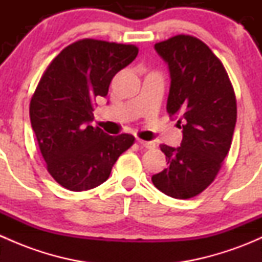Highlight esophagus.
Wrapping results in <instances>:
<instances>
[{
	"label": "esophagus",
	"instance_id": "34e87169",
	"mask_svg": "<svg viewBox=\"0 0 262 262\" xmlns=\"http://www.w3.org/2000/svg\"><path fill=\"white\" fill-rule=\"evenodd\" d=\"M138 143L141 144L142 147L147 148V149H153V148L156 147V143H155V142H152V141H141V139H139Z\"/></svg>",
	"mask_w": 262,
	"mask_h": 262
}]
</instances>
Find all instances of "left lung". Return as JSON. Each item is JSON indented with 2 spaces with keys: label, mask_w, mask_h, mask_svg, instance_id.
Returning a JSON list of instances; mask_svg holds the SVG:
<instances>
[{
  "label": "left lung",
  "mask_w": 262,
  "mask_h": 262,
  "mask_svg": "<svg viewBox=\"0 0 262 262\" xmlns=\"http://www.w3.org/2000/svg\"><path fill=\"white\" fill-rule=\"evenodd\" d=\"M155 49L170 71L167 113L184 125L180 147L161 144L168 166L152 182L168 196L190 199L212 184L228 155L236 96L222 62L199 39L176 35Z\"/></svg>",
  "instance_id": "1"
}]
</instances>
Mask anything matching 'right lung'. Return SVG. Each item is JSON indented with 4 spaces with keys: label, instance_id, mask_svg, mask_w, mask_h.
<instances>
[{
    "label": "right lung",
    "instance_id": "right-lung-1",
    "mask_svg": "<svg viewBox=\"0 0 262 262\" xmlns=\"http://www.w3.org/2000/svg\"><path fill=\"white\" fill-rule=\"evenodd\" d=\"M138 48L83 39L64 48L48 66L30 101V121L52 178L71 191L94 189L109 179L134 143L130 134L109 136L92 126L97 96L130 64Z\"/></svg>",
    "mask_w": 262,
    "mask_h": 262
}]
</instances>
